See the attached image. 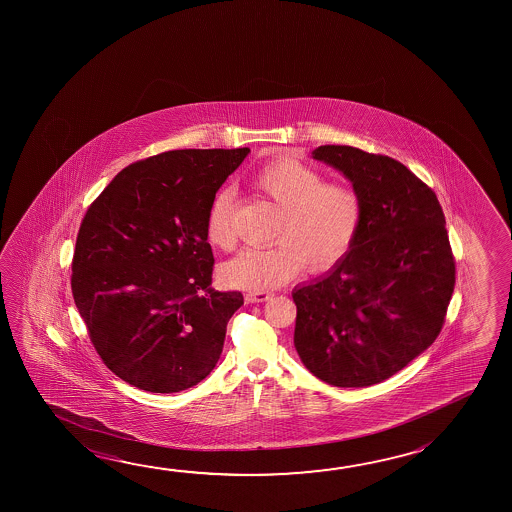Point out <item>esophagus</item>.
I'll return each mask as SVG.
<instances>
[{"label": "esophagus", "instance_id": "34e87169", "mask_svg": "<svg viewBox=\"0 0 512 512\" xmlns=\"http://www.w3.org/2000/svg\"><path fill=\"white\" fill-rule=\"evenodd\" d=\"M271 296H273V293H269V291H253V293H246L244 298L248 303H264L268 302Z\"/></svg>", "mask_w": 512, "mask_h": 512}]
</instances>
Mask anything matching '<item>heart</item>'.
I'll list each match as a JSON object with an SVG mask.
<instances>
[{
    "label": "heart",
    "instance_id": "heart-1",
    "mask_svg": "<svg viewBox=\"0 0 512 512\" xmlns=\"http://www.w3.org/2000/svg\"><path fill=\"white\" fill-rule=\"evenodd\" d=\"M250 185L280 207L273 230L277 241L264 248H244L219 268L223 284L235 289H273L296 277L303 266L325 273L352 252L364 223V196L357 185L325 180L300 160L278 157L250 176ZM230 191H219L207 209L205 239L218 250H232Z\"/></svg>",
    "mask_w": 512,
    "mask_h": 512
}]
</instances>
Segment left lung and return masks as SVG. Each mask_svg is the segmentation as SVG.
Segmentation results:
<instances>
[{"label":"left lung","instance_id":"left-lung-1","mask_svg":"<svg viewBox=\"0 0 512 512\" xmlns=\"http://www.w3.org/2000/svg\"><path fill=\"white\" fill-rule=\"evenodd\" d=\"M314 159L364 196L357 243L327 277L294 289V346L336 387L380 384L436 341L455 287V259L436 193L380 153L325 144Z\"/></svg>","mask_w":512,"mask_h":512}]
</instances>
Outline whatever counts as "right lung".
<instances>
[{"label": "right lung", "mask_w": 512, "mask_h": 512, "mask_svg": "<svg viewBox=\"0 0 512 512\" xmlns=\"http://www.w3.org/2000/svg\"><path fill=\"white\" fill-rule=\"evenodd\" d=\"M248 153L173 150L137 160L85 212L71 291L94 350L130 386L178 393L219 361L243 294L210 287L205 216Z\"/></svg>", "instance_id": "obj_1"}]
</instances>
